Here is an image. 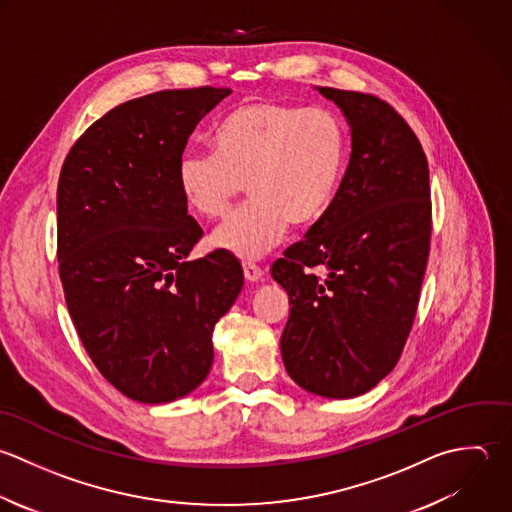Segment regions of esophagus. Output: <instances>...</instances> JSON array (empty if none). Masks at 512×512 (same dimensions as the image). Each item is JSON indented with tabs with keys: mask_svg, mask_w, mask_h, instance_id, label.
I'll return each mask as SVG.
<instances>
[{
	"mask_svg": "<svg viewBox=\"0 0 512 512\" xmlns=\"http://www.w3.org/2000/svg\"><path fill=\"white\" fill-rule=\"evenodd\" d=\"M243 275H245L247 281L255 283V281L263 279V269L257 267L255 263H243Z\"/></svg>",
	"mask_w": 512,
	"mask_h": 512,
	"instance_id": "34e87169",
	"label": "esophagus"
}]
</instances>
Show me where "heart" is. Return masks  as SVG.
Masks as SVG:
<instances>
[{"label": "heart", "mask_w": 512, "mask_h": 512, "mask_svg": "<svg viewBox=\"0 0 512 512\" xmlns=\"http://www.w3.org/2000/svg\"><path fill=\"white\" fill-rule=\"evenodd\" d=\"M213 153H183L177 187L199 217H223L247 193L251 201L211 235L239 259L277 247L289 225L309 229L333 207L347 171L349 135L331 109L253 99L229 109L211 131Z\"/></svg>", "instance_id": "b5f03b06"}]
</instances>
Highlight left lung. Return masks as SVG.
<instances>
[{
	"label": "left lung",
	"mask_w": 512,
	"mask_h": 512,
	"mask_svg": "<svg viewBox=\"0 0 512 512\" xmlns=\"http://www.w3.org/2000/svg\"><path fill=\"white\" fill-rule=\"evenodd\" d=\"M351 125L329 213L271 267L289 295L281 355L313 395L351 399L397 365L431 249L429 163L409 123L371 93L319 87Z\"/></svg>",
	"instance_id": "left-lung-1"
}]
</instances>
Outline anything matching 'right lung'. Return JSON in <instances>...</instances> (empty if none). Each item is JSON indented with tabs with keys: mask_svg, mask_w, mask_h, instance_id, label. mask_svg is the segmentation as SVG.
<instances>
[{
	"mask_svg": "<svg viewBox=\"0 0 512 512\" xmlns=\"http://www.w3.org/2000/svg\"><path fill=\"white\" fill-rule=\"evenodd\" d=\"M231 89H165L125 101L69 149L57 183V261L67 311L97 371L125 397L189 395L213 365V327L243 287L203 237L175 171L195 125Z\"/></svg>",
	"mask_w": 512,
	"mask_h": 512,
	"instance_id": "1",
	"label": "right lung"
}]
</instances>
